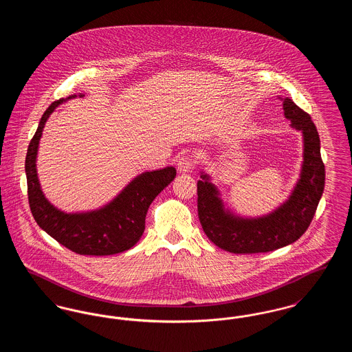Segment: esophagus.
I'll return each instance as SVG.
<instances>
[{
    "label": "esophagus",
    "instance_id": "obj_1",
    "mask_svg": "<svg viewBox=\"0 0 352 352\" xmlns=\"http://www.w3.org/2000/svg\"><path fill=\"white\" fill-rule=\"evenodd\" d=\"M179 173H190L194 168V161L190 155H182L177 164Z\"/></svg>",
    "mask_w": 352,
    "mask_h": 352
}]
</instances>
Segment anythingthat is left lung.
<instances>
[{
	"instance_id": "8db88e82",
	"label": "left lung",
	"mask_w": 352,
	"mask_h": 352,
	"mask_svg": "<svg viewBox=\"0 0 352 352\" xmlns=\"http://www.w3.org/2000/svg\"><path fill=\"white\" fill-rule=\"evenodd\" d=\"M283 101L284 116L303 140L300 178L287 199L263 217H241L227 207L211 175L201 171L198 181V215L207 237L231 253H263L298 240L314 218L324 188V165L320 141L311 118L289 98Z\"/></svg>"
}]
</instances>
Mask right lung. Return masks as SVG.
Wrapping results in <instances>:
<instances>
[{
  "instance_id": "right-lung-1",
  "label": "right lung",
  "mask_w": 352,
  "mask_h": 352,
  "mask_svg": "<svg viewBox=\"0 0 352 352\" xmlns=\"http://www.w3.org/2000/svg\"><path fill=\"white\" fill-rule=\"evenodd\" d=\"M79 96H84L80 94ZM54 101L39 121L30 141L25 171L29 204L38 226L69 251L87 256H109L131 250L145 231V218L151 201L173 182L177 170L168 166L138 174L118 195L96 210L66 212L45 197L36 173V155L43 128L51 113L63 102Z\"/></svg>"
}]
</instances>
